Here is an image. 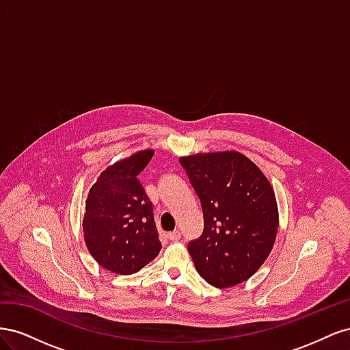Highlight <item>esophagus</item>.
<instances>
[{
	"mask_svg": "<svg viewBox=\"0 0 350 350\" xmlns=\"http://www.w3.org/2000/svg\"><path fill=\"white\" fill-rule=\"evenodd\" d=\"M167 238H169V241H178L179 238H181V232H179V230L169 232V234H167Z\"/></svg>",
	"mask_w": 350,
	"mask_h": 350,
	"instance_id": "1",
	"label": "esophagus"
}]
</instances>
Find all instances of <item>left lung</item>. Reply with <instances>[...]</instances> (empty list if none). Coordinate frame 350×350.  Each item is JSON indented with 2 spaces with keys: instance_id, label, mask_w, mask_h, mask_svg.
<instances>
[{
  "instance_id": "left-lung-1",
  "label": "left lung",
  "mask_w": 350,
  "mask_h": 350,
  "mask_svg": "<svg viewBox=\"0 0 350 350\" xmlns=\"http://www.w3.org/2000/svg\"><path fill=\"white\" fill-rule=\"evenodd\" d=\"M179 163L203 208V234L188 242L196 270L219 289L245 282L266 261L278 234L269 179L238 152L198 153Z\"/></svg>"
}]
</instances>
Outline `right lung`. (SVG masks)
Returning <instances> with one entry per match:
<instances>
[{
    "instance_id": "1",
    "label": "right lung",
    "mask_w": 350,
    "mask_h": 350,
    "mask_svg": "<svg viewBox=\"0 0 350 350\" xmlns=\"http://www.w3.org/2000/svg\"><path fill=\"white\" fill-rule=\"evenodd\" d=\"M152 157L153 150H143L122 159L103 171L89 191L84 242L99 266L109 271L137 273L162 248L153 204L139 181Z\"/></svg>"
}]
</instances>
